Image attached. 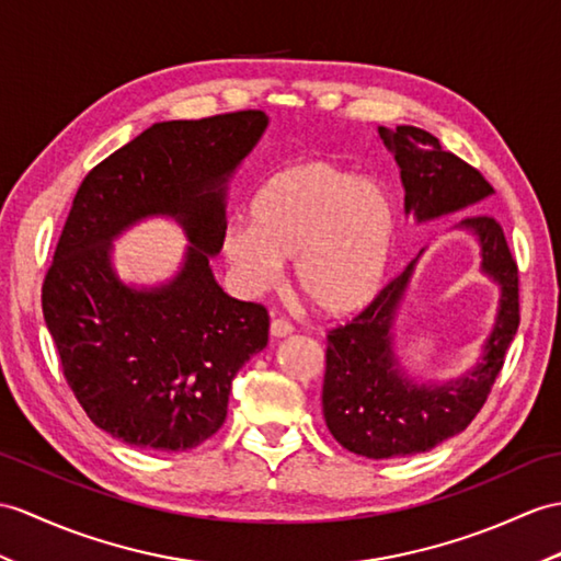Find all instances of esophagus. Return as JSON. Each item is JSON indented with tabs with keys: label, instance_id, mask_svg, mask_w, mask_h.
<instances>
[{
	"label": "esophagus",
	"instance_id": "obj_1",
	"mask_svg": "<svg viewBox=\"0 0 561 561\" xmlns=\"http://www.w3.org/2000/svg\"><path fill=\"white\" fill-rule=\"evenodd\" d=\"M291 332H294L291 322H286V320H282V318L270 322V336H275V340H284V336H289Z\"/></svg>",
	"mask_w": 561,
	"mask_h": 561
}]
</instances>
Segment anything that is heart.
I'll return each mask as SVG.
<instances>
[{
    "label": "heart",
    "instance_id": "b5f03b06",
    "mask_svg": "<svg viewBox=\"0 0 561 561\" xmlns=\"http://www.w3.org/2000/svg\"><path fill=\"white\" fill-rule=\"evenodd\" d=\"M397 241L394 198L380 181L318 158L284 164L255 186L249 221H231L219 249L243 291L296 257V284L330 318L366 308L385 286Z\"/></svg>",
    "mask_w": 561,
    "mask_h": 561
}]
</instances>
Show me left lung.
I'll return each instance as SVG.
<instances>
[{"label":"left lung","instance_id":"1","mask_svg":"<svg viewBox=\"0 0 561 561\" xmlns=\"http://www.w3.org/2000/svg\"><path fill=\"white\" fill-rule=\"evenodd\" d=\"M394 154L403 213L419 225L468 210L494 193L478 169L439 148V140L415 126L377 128ZM451 231L473 237L480 275L497 286V310L471 368L447 380H423L399 356V320L425 251L351 324L328 334L322 415L334 439L368 459L413 457L430 451L476 419L504 354L518 330V270L502 227L488 215L461 217Z\"/></svg>","mask_w":561,"mask_h":561}]
</instances>
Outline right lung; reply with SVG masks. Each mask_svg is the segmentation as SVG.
Segmentation results:
<instances>
[{
	"mask_svg": "<svg viewBox=\"0 0 561 561\" xmlns=\"http://www.w3.org/2000/svg\"><path fill=\"white\" fill-rule=\"evenodd\" d=\"M267 124L255 110L152 124L76 193L43 316L71 392L114 439L148 451L198 447L225 423L233 377L267 346V310L229 296L210 265L229 181ZM148 218L174 220L190 245L172 278L128 283L113 241Z\"/></svg>",
	"mask_w": 561,
	"mask_h": 561,
	"instance_id": "add662e5",
	"label": "right lung"
}]
</instances>
